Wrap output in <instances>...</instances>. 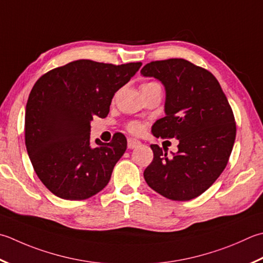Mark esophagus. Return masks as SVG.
Instances as JSON below:
<instances>
[{
	"label": "esophagus",
	"mask_w": 263,
	"mask_h": 263,
	"mask_svg": "<svg viewBox=\"0 0 263 263\" xmlns=\"http://www.w3.org/2000/svg\"><path fill=\"white\" fill-rule=\"evenodd\" d=\"M140 141L139 140H137V139H135V138H128L127 139V148L128 149H133V148H136V147H138L139 145H140Z\"/></svg>",
	"instance_id": "1"
}]
</instances>
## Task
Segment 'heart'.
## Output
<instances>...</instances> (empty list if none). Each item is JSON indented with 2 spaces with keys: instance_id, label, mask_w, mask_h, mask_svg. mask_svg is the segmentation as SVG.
Here are the masks:
<instances>
[{
  "instance_id": "obj_1",
  "label": "heart",
  "mask_w": 263,
  "mask_h": 263,
  "mask_svg": "<svg viewBox=\"0 0 263 263\" xmlns=\"http://www.w3.org/2000/svg\"><path fill=\"white\" fill-rule=\"evenodd\" d=\"M146 84H151V83H146ZM145 85V84H143ZM130 130L132 132H138L139 130H140V125L138 124V123H131L130 124Z\"/></svg>"
}]
</instances>
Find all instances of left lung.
Wrapping results in <instances>:
<instances>
[{
	"mask_svg": "<svg viewBox=\"0 0 263 263\" xmlns=\"http://www.w3.org/2000/svg\"><path fill=\"white\" fill-rule=\"evenodd\" d=\"M141 75L165 89V116L154 123L153 135L179 140L171 155L151 146L154 159L143 177L164 197L193 199L220 177L233 151L236 123L227 97L209 70L184 59L152 61Z\"/></svg>",
	"mask_w": 263,
	"mask_h": 263,
	"instance_id": "obj_1",
	"label": "left lung"
}]
</instances>
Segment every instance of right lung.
I'll use <instances>...</instances> for the list:
<instances>
[{"label": "right lung", "instance_id": "obj_1", "mask_svg": "<svg viewBox=\"0 0 263 263\" xmlns=\"http://www.w3.org/2000/svg\"><path fill=\"white\" fill-rule=\"evenodd\" d=\"M141 65L76 60L34 84L26 105L25 143L36 174L55 196L86 199L109 182L126 138L116 133L110 142L96 139L92 145L90 124L108 115L115 92Z\"/></svg>", "mask_w": 263, "mask_h": 263}]
</instances>
